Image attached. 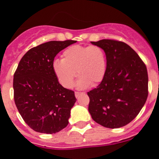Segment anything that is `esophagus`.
<instances>
[{
    "mask_svg": "<svg viewBox=\"0 0 159 159\" xmlns=\"http://www.w3.org/2000/svg\"><path fill=\"white\" fill-rule=\"evenodd\" d=\"M84 92H75V97H76V98H78L79 96H80V95H84Z\"/></svg>",
    "mask_w": 159,
    "mask_h": 159,
    "instance_id": "1",
    "label": "esophagus"
}]
</instances>
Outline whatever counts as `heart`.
Here are the masks:
<instances>
[{"instance_id": "heart-1", "label": "heart", "mask_w": 159, "mask_h": 159, "mask_svg": "<svg viewBox=\"0 0 159 159\" xmlns=\"http://www.w3.org/2000/svg\"><path fill=\"white\" fill-rule=\"evenodd\" d=\"M107 60L103 49L97 45H73L67 48L62 60H55L52 69L63 87L71 88L76 76H80L77 85L87 88L101 82L106 71Z\"/></svg>"}]
</instances>
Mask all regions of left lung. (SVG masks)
Instances as JSON below:
<instances>
[{
    "instance_id": "left-lung-1",
    "label": "left lung",
    "mask_w": 159,
    "mask_h": 159,
    "mask_svg": "<svg viewBox=\"0 0 159 159\" xmlns=\"http://www.w3.org/2000/svg\"><path fill=\"white\" fill-rule=\"evenodd\" d=\"M103 49L107 67L102 82L88 92V111L102 127L119 128L139 113L148 96V75L139 55L124 42H91Z\"/></svg>"
}]
</instances>
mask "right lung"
I'll return each mask as SVG.
<instances>
[{
	"label": "right lung",
	"instance_id": "add662e5",
	"mask_svg": "<svg viewBox=\"0 0 159 159\" xmlns=\"http://www.w3.org/2000/svg\"><path fill=\"white\" fill-rule=\"evenodd\" d=\"M75 40L49 41L24 55L13 76L14 101L19 113L36 132L55 134L68 124L76 99L59 83L52 69L54 58Z\"/></svg>",
	"mask_w": 159,
	"mask_h": 159
}]
</instances>
